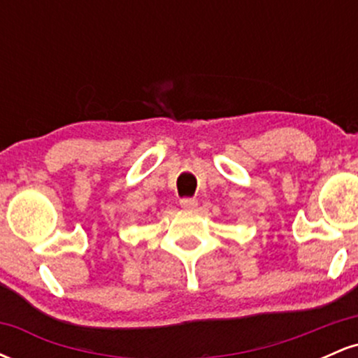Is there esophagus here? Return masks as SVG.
Listing matches in <instances>:
<instances>
[{"instance_id": "esophagus-1", "label": "esophagus", "mask_w": 358, "mask_h": 358, "mask_svg": "<svg viewBox=\"0 0 358 358\" xmlns=\"http://www.w3.org/2000/svg\"><path fill=\"white\" fill-rule=\"evenodd\" d=\"M180 205L183 208H195L199 202H196V199H192V196H185V199H180Z\"/></svg>"}]
</instances>
